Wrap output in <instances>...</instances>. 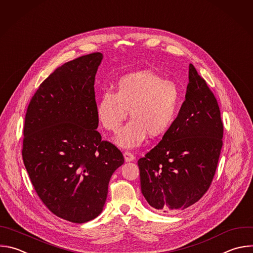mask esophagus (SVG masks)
Listing matches in <instances>:
<instances>
[{
  "label": "esophagus",
  "instance_id": "34e87169",
  "mask_svg": "<svg viewBox=\"0 0 253 253\" xmlns=\"http://www.w3.org/2000/svg\"><path fill=\"white\" fill-rule=\"evenodd\" d=\"M123 155H124V159H125L126 162H132V161L135 160V156L130 152L126 151V152H124Z\"/></svg>",
  "mask_w": 253,
  "mask_h": 253
}]
</instances>
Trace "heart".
Masks as SVG:
<instances>
[{"label":"heart","instance_id":"obj_1","mask_svg":"<svg viewBox=\"0 0 253 253\" xmlns=\"http://www.w3.org/2000/svg\"><path fill=\"white\" fill-rule=\"evenodd\" d=\"M178 84L160 74L142 70L121 77L115 92L104 91L97 100L96 114L108 131L117 132L127 118L131 121L115 138L123 148H135L146 139L164 135L174 124L182 105Z\"/></svg>","mask_w":253,"mask_h":253}]
</instances>
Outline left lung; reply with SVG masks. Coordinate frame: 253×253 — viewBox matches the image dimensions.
<instances>
[{
  "label": "left lung",
  "instance_id": "left-lung-1",
  "mask_svg": "<svg viewBox=\"0 0 253 253\" xmlns=\"http://www.w3.org/2000/svg\"><path fill=\"white\" fill-rule=\"evenodd\" d=\"M222 137L217 101L191 63L186 100L174 124L138 161L141 191L148 204L172 213L197 203L213 179Z\"/></svg>",
  "mask_w": 253,
  "mask_h": 253
}]
</instances>
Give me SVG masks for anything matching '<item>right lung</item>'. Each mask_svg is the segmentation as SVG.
Instances as JSON below:
<instances>
[{
	"label": "right lung",
	"mask_w": 253,
	"mask_h": 253,
	"mask_svg": "<svg viewBox=\"0 0 253 253\" xmlns=\"http://www.w3.org/2000/svg\"><path fill=\"white\" fill-rule=\"evenodd\" d=\"M103 54L94 52L57 67L33 96L25 118L23 160L46 208L74 223L98 216L121 151L102 141L94 81Z\"/></svg>",
	"instance_id": "obj_1"
}]
</instances>
